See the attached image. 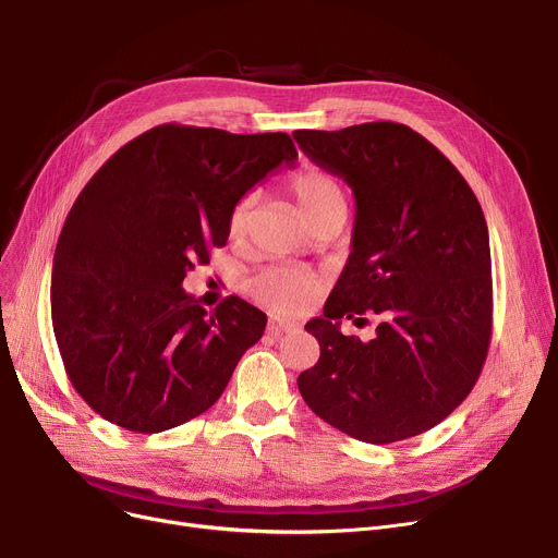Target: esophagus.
I'll use <instances>...</instances> for the list:
<instances>
[{"label":"esophagus","instance_id":"1","mask_svg":"<svg viewBox=\"0 0 558 558\" xmlns=\"http://www.w3.org/2000/svg\"><path fill=\"white\" fill-rule=\"evenodd\" d=\"M299 328H301L299 320H291V318H274L271 320L274 332H296Z\"/></svg>","mask_w":558,"mask_h":558}]
</instances>
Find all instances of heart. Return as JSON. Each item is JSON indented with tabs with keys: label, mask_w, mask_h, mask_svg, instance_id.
I'll use <instances>...</instances> for the list:
<instances>
[{
	"label": "heart",
	"mask_w": 558,
	"mask_h": 558,
	"mask_svg": "<svg viewBox=\"0 0 558 558\" xmlns=\"http://www.w3.org/2000/svg\"><path fill=\"white\" fill-rule=\"evenodd\" d=\"M291 192H294L299 208L314 226L330 215H345L348 198L345 190L332 173L324 169H303L291 179ZM255 196L248 194L234 203L228 219V234L232 242H244L253 221ZM320 287L316 274L294 267H271L257 274L251 282V294L264 307L274 312H289L307 303Z\"/></svg>",
	"instance_id": "b5f03b06"
}]
</instances>
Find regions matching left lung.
<instances>
[{"label": "left lung", "instance_id": "1", "mask_svg": "<svg viewBox=\"0 0 558 558\" xmlns=\"http://www.w3.org/2000/svg\"><path fill=\"white\" fill-rule=\"evenodd\" d=\"M305 156L355 194L353 251L305 326L318 362L299 375L312 412L364 444H393L448 418L473 391L493 328L482 205L432 142L396 122L296 131ZM375 313L371 342L345 338Z\"/></svg>", "mask_w": 558, "mask_h": 558}]
</instances>
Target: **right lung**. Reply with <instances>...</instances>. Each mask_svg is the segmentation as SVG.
I'll use <instances>...</instances> for the list:
<instances>
[{"label": "right lung", "mask_w": 558, "mask_h": 558, "mask_svg": "<svg viewBox=\"0 0 558 558\" xmlns=\"http://www.w3.org/2000/svg\"><path fill=\"white\" fill-rule=\"evenodd\" d=\"M296 158L287 133L162 124L83 187L56 244L51 320L72 387L101 418L156 434L219 400L267 314L238 296L208 312L181 284L226 246L234 203Z\"/></svg>", "instance_id": "right-lung-1"}]
</instances>
